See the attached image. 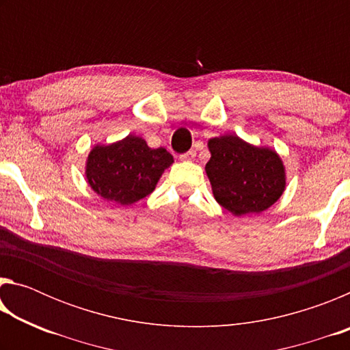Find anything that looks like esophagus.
<instances>
[{
    "instance_id": "1",
    "label": "esophagus",
    "mask_w": 350,
    "mask_h": 350,
    "mask_svg": "<svg viewBox=\"0 0 350 350\" xmlns=\"http://www.w3.org/2000/svg\"><path fill=\"white\" fill-rule=\"evenodd\" d=\"M194 157H196V151L194 150H189L185 154H180V161H185V162L194 161Z\"/></svg>"
}]
</instances>
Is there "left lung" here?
Wrapping results in <instances>:
<instances>
[{"instance_id": "left-lung-1", "label": "left lung", "mask_w": 350, "mask_h": 350, "mask_svg": "<svg viewBox=\"0 0 350 350\" xmlns=\"http://www.w3.org/2000/svg\"><path fill=\"white\" fill-rule=\"evenodd\" d=\"M208 150L205 171L213 194L232 215L260 213L281 198L286 173L275 151L253 146L234 134L210 139Z\"/></svg>"}]
</instances>
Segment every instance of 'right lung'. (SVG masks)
Segmentation results:
<instances>
[{
    "instance_id": "obj_1",
    "label": "right lung",
    "mask_w": 350,
    "mask_h": 350,
    "mask_svg": "<svg viewBox=\"0 0 350 350\" xmlns=\"http://www.w3.org/2000/svg\"><path fill=\"white\" fill-rule=\"evenodd\" d=\"M173 162L165 148L151 150L144 139L129 134L116 144L92 148L86 162V179L98 196L131 205L154 191Z\"/></svg>"
}]
</instances>
